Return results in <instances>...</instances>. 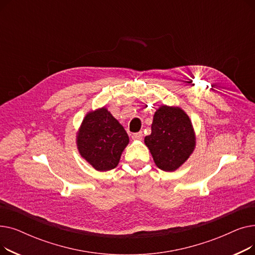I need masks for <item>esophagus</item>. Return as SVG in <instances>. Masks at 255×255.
I'll return each instance as SVG.
<instances>
[{"label":"esophagus","instance_id":"esophagus-1","mask_svg":"<svg viewBox=\"0 0 255 255\" xmlns=\"http://www.w3.org/2000/svg\"><path fill=\"white\" fill-rule=\"evenodd\" d=\"M142 132H137V133H134V134H132V139L134 140H140L142 139Z\"/></svg>","mask_w":255,"mask_h":255}]
</instances>
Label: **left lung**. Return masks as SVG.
<instances>
[{
	"instance_id": "obj_1",
	"label": "left lung",
	"mask_w": 255,
	"mask_h": 255,
	"mask_svg": "<svg viewBox=\"0 0 255 255\" xmlns=\"http://www.w3.org/2000/svg\"><path fill=\"white\" fill-rule=\"evenodd\" d=\"M154 162L160 169H178L195 148V134L187 114L175 106L161 105L156 111L152 133L144 137Z\"/></svg>"
}]
</instances>
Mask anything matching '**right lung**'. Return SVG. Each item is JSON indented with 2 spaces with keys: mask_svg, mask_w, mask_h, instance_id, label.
Listing matches in <instances>:
<instances>
[{
  "mask_svg": "<svg viewBox=\"0 0 255 255\" xmlns=\"http://www.w3.org/2000/svg\"><path fill=\"white\" fill-rule=\"evenodd\" d=\"M128 142L124 127L105 107L86 115L76 137L79 154L99 171L115 168Z\"/></svg>",
  "mask_w": 255,
  "mask_h": 255,
  "instance_id": "right-lung-1",
  "label": "right lung"
}]
</instances>
